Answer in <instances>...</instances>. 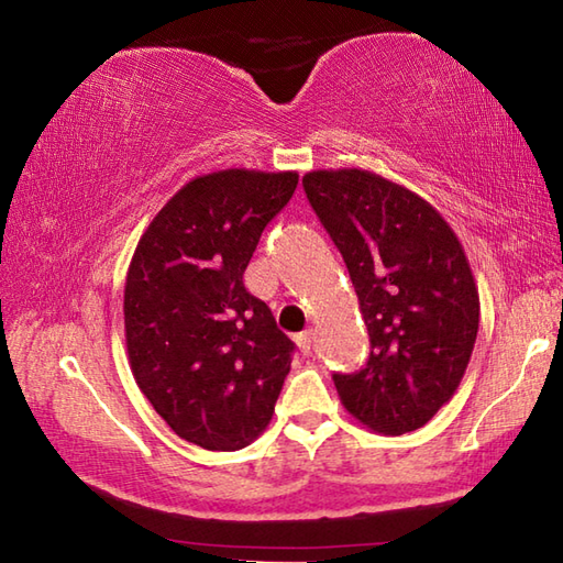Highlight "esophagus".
Instances as JSON below:
<instances>
[{
  "instance_id": "34e87169",
  "label": "esophagus",
  "mask_w": 563,
  "mask_h": 563,
  "mask_svg": "<svg viewBox=\"0 0 563 563\" xmlns=\"http://www.w3.org/2000/svg\"><path fill=\"white\" fill-rule=\"evenodd\" d=\"M295 342H298V346H300V352L308 356L310 352H312V332H305V334H298L295 336Z\"/></svg>"
}]
</instances>
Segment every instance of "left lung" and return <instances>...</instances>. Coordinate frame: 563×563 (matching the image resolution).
<instances>
[{
	"label": "left lung",
	"mask_w": 563,
	"mask_h": 563,
	"mask_svg": "<svg viewBox=\"0 0 563 563\" xmlns=\"http://www.w3.org/2000/svg\"><path fill=\"white\" fill-rule=\"evenodd\" d=\"M317 219L342 253L369 330V362L334 374L362 426L401 435L426 426L463 382L479 295L455 231L416 191L366 169L302 177Z\"/></svg>",
	"instance_id": "obj_1"
}]
</instances>
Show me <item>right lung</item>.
Instances as JSON below:
<instances>
[{
	"label": "right lung",
	"instance_id": "right-lung-1",
	"mask_svg": "<svg viewBox=\"0 0 563 563\" xmlns=\"http://www.w3.org/2000/svg\"><path fill=\"white\" fill-rule=\"evenodd\" d=\"M298 172L221 169L159 209L125 280V342L140 391L184 441L241 451L268 428L295 344L243 285Z\"/></svg>",
	"mask_w": 563,
	"mask_h": 563
}]
</instances>
